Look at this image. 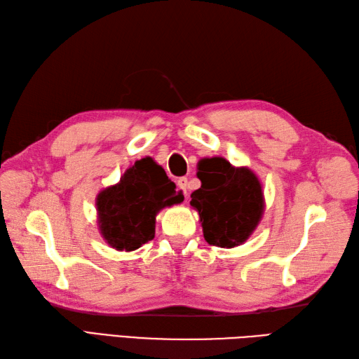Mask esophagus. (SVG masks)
Instances as JSON below:
<instances>
[{"label": "esophagus", "instance_id": "obj_1", "mask_svg": "<svg viewBox=\"0 0 359 359\" xmlns=\"http://www.w3.org/2000/svg\"><path fill=\"white\" fill-rule=\"evenodd\" d=\"M177 187L183 191V194L185 196H188V188H189V182H188V179L187 177H180L179 180H177Z\"/></svg>", "mask_w": 359, "mask_h": 359}]
</instances>
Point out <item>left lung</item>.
<instances>
[{
	"label": "left lung",
	"instance_id": "obj_1",
	"mask_svg": "<svg viewBox=\"0 0 359 359\" xmlns=\"http://www.w3.org/2000/svg\"><path fill=\"white\" fill-rule=\"evenodd\" d=\"M201 187L191 194L208 244L240 245L249 240L264 214V192L256 174L224 158L209 159L200 172Z\"/></svg>",
	"mask_w": 359,
	"mask_h": 359
}]
</instances>
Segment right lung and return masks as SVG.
Masks as SVG:
<instances>
[{
	"instance_id": "right-lung-1",
	"label": "right lung",
	"mask_w": 359,
	"mask_h": 359,
	"mask_svg": "<svg viewBox=\"0 0 359 359\" xmlns=\"http://www.w3.org/2000/svg\"><path fill=\"white\" fill-rule=\"evenodd\" d=\"M183 196L159 165L136 161L116 185L97 196L98 227L104 241L119 252L140 249L154 238L156 215Z\"/></svg>"
}]
</instances>
